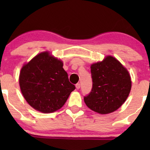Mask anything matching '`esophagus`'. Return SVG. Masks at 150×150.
Segmentation results:
<instances>
[{"label":"esophagus","instance_id":"obj_1","mask_svg":"<svg viewBox=\"0 0 150 150\" xmlns=\"http://www.w3.org/2000/svg\"><path fill=\"white\" fill-rule=\"evenodd\" d=\"M76 87L77 89H79L80 88H81V84H80V83H77L76 85Z\"/></svg>","mask_w":150,"mask_h":150}]
</instances>
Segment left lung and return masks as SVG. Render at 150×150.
<instances>
[{"label": "left lung", "mask_w": 150, "mask_h": 150, "mask_svg": "<svg viewBox=\"0 0 150 150\" xmlns=\"http://www.w3.org/2000/svg\"><path fill=\"white\" fill-rule=\"evenodd\" d=\"M92 89L84 97L86 105L93 111L108 114L118 109L126 101L131 89L127 69L111 56L91 66Z\"/></svg>", "instance_id": "obj_1"}]
</instances>
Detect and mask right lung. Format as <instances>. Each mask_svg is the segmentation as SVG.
Masks as SVG:
<instances>
[{"label": "right lung", "instance_id": "1", "mask_svg": "<svg viewBox=\"0 0 150 150\" xmlns=\"http://www.w3.org/2000/svg\"><path fill=\"white\" fill-rule=\"evenodd\" d=\"M19 83L26 102L44 113L62 107L76 88L69 81L62 61L48 52L40 53L22 67Z\"/></svg>", "mask_w": 150, "mask_h": 150}]
</instances>
